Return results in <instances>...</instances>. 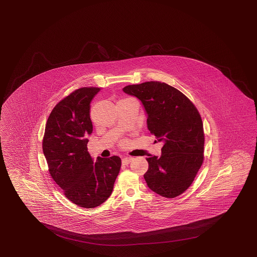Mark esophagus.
Wrapping results in <instances>:
<instances>
[{"label": "esophagus", "instance_id": "1", "mask_svg": "<svg viewBox=\"0 0 257 257\" xmlns=\"http://www.w3.org/2000/svg\"><path fill=\"white\" fill-rule=\"evenodd\" d=\"M132 160H133L132 157H124V158L122 159V164L126 165V164H130Z\"/></svg>", "mask_w": 257, "mask_h": 257}]
</instances>
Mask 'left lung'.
<instances>
[{"label":"left lung","mask_w":257,"mask_h":257,"mask_svg":"<svg viewBox=\"0 0 257 257\" xmlns=\"http://www.w3.org/2000/svg\"><path fill=\"white\" fill-rule=\"evenodd\" d=\"M139 99L147 114L148 130L163 142L161 156L147 158L144 179L151 190L177 197L191 186L204 160V130L196 106L165 82H146L123 88Z\"/></svg>","instance_id":"obj_1"}]
</instances>
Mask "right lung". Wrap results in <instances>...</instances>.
I'll return each mask as SVG.
<instances>
[{
    "instance_id": "1",
    "label": "right lung",
    "mask_w": 257,
    "mask_h": 257,
    "mask_svg": "<svg viewBox=\"0 0 257 257\" xmlns=\"http://www.w3.org/2000/svg\"><path fill=\"white\" fill-rule=\"evenodd\" d=\"M99 91L80 88L56 104L42 143L51 177L69 200L85 208H95L110 197L121 167L118 156L93 162L88 152V136L93 132L90 104Z\"/></svg>"
}]
</instances>
